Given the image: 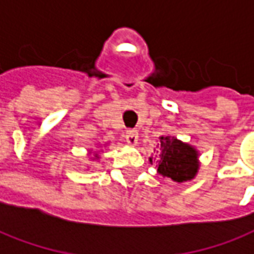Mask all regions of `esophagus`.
Wrapping results in <instances>:
<instances>
[{
  "instance_id": "obj_1",
  "label": "esophagus",
  "mask_w": 254,
  "mask_h": 254,
  "mask_svg": "<svg viewBox=\"0 0 254 254\" xmlns=\"http://www.w3.org/2000/svg\"><path fill=\"white\" fill-rule=\"evenodd\" d=\"M127 143L129 145H136L137 144V141H139V133L137 130H134V129H130V130H127Z\"/></svg>"
}]
</instances>
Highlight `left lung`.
I'll use <instances>...</instances> for the list:
<instances>
[{
    "mask_svg": "<svg viewBox=\"0 0 254 254\" xmlns=\"http://www.w3.org/2000/svg\"><path fill=\"white\" fill-rule=\"evenodd\" d=\"M161 154L158 173L175 183L190 182L199 169L198 151L192 145L183 143L172 136H161Z\"/></svg>",
    "mask_w": 254,
    "mask_h": 254,
    "instance_id": "obj_1",
    "label": "left lung"
}]
</instances>
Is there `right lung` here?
Listing matches in <instances>:
<instances>
[{
    "label": "right lung",
    "mask_w": 254,
    "mask_h": 254,
    "mask_svg": "<svg viewBox=\"0 0 254 254\" xmlns=\"http://www.w3.org/2000/svg\"><path fill=\"white\" fill-rule=\"evenodd\" d=\"M99 158V154H95V159H97Z\"/></svg>",
    "instance_id": "add662e5"
}]
</instances>
